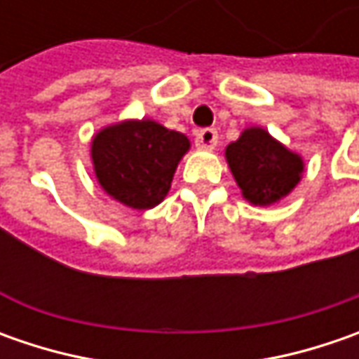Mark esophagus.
Returning a JSON list of instances; mask_svg holds the SVG:
<instances>
[{
    "mask_svg": "<svg viewBox=\"0 0 359 359\" xmlns=\"http://www.w3.org/2000/svg\"><path fill=\"white\" fill-rule=\"evenodd\" d=\"M196 145H198L200 149H214L215 145H217V131L212 130V128L198 131V135H196Z\"/></svg>",
    "mask_w": 359,
    "mask_h": 359,
    "instance_id": "1",
    "label": "esophagus"
}]
</instances>
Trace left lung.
<instances>
[{"instance_id":"obj_1","label":"left lung","mask_w":359,"mask_h":359,"mask_svg":"<svg viewBox=\"0 0 359 359\" xmlns=\"http://www.w3.org/2000/svg\"><path fill=\"white\" fill-rule=\"evenodd\" d=\"M226 161L243 200L262 208L290 196L306 170L297 151H292L259 126L245 128L226 147Z\"/></svg>"}]
</instances>
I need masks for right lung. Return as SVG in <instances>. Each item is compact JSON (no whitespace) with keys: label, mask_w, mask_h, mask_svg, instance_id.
<instances>
[{"label":"right lung","mask_w":359,"mask_h":359,"mask_svg":"<svg viewBox=\"0 0 359 359\" xmlns=\"http://www.w3.org/2000/svg\"><path fill=\"white\" fill-rule=\"evenodd\" d=\"M189 140L154 119H123L91 137L97 184L111 200L131 210H151L165 200Z\"/></svg>","instance_id":"right-lung-1"}]
</instances>
